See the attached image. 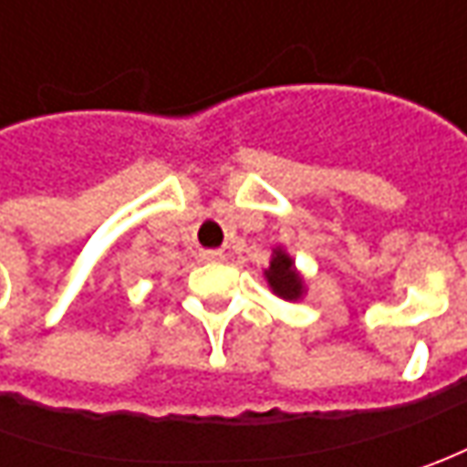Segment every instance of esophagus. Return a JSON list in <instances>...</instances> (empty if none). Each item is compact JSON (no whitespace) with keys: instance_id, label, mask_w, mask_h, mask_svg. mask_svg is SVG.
<instances>
[{"instance_id":"34e87169","label":"esophagus","mask_w":467,"mask_h":467,"mask_svg":"<svg viewBox=\"0 0 467 467\" xmlns=\"http://www.w3.org/2000/svg\"><path fill=\"white\" fill-rule=\"evenodd\" d=\"M202 260H207V262L223 260V252H218V249H210V252H202Z\"/></svg>"}]
</instances>
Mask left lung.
I'll list each match as a JSON object with an SVG mask.
<instances>
[{
	"instance_id": "obj_1",
	"label": "left lung",
	"mask_w": 467,
	"mask_h": 467,
	"mask_svg": "<svg viewBox=\"0 0 467 467\" xmlns=\"http://www.w3.org/2000/svg\"><path fill=\"white\" fill-rule=\"evenodd\" d=\"M267 285L275 296L285 298V301H298L304 296V278L298 275L296 265L291 260V254H285V249H273L270 265L265 270Z\"/></svg>"
}]
</instances>
